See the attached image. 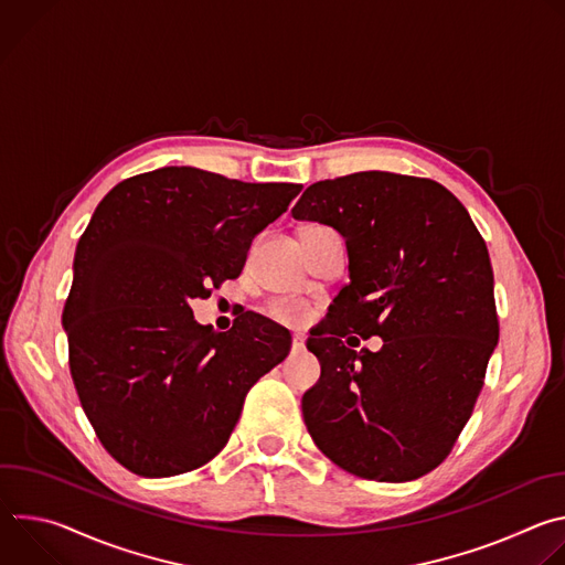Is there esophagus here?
<instances>
[{
	"mask_svg": "<svg viewBox=\"0 0 565 565\" xmlns=\"http://www.w3.org/2000/svg\"><path fill=\"white\" fill-rule=\"evenodd\" d=\"M303 335L301 333H297V335H292V351L297 353V351H303Z\"/></svg>",
	"mask_w": 565,
	"mask_h": 565,
	"instance_id": "esophagus-1",
	"label": "esophagus"
}]
</instances>
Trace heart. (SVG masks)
<instances>
[{"mask_svg": "<svg viewBox=\"0 0 565 565\" xmlns=\"http://www.w3.org/2000/svg\"><path fill=\"white\" fill-rule=\"evenodd\" d=\"M310 227H319V225H310ZM270 312L275 319H279V321H284V324H290V327H301L310 319L308 306H303L299 301H277V303H273Z\"/></svg>", "mask_w": 565, "mask_h": 565, "instance_id": "1", "label": "heart"}]
</instances>
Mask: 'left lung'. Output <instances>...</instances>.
<instances>
[{"label": "left lung", "mask_w": 565, "mask_h": 565, "mask_svg": "<svg viewBox=\"0 0 565 565\" xmlns=\"http://www.w3.org/2000/svg\"><path fill=\"white\" fill-rule=\"evenodd\" d=\"M292 216L344 236L351 277L306 342L321 364L306 429L360 478H420L449 456L499 342L486 241L447 188L391 172L312 183ZM353 332L383 349L349 350Z\"/></svg>", "instance_id": "1"}]
</instances>
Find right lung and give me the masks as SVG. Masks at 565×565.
<instances>
[{"label": "right lung", "mask_w": 565, "mask_h": 565, "mask_svg": "<svg viewBox=\"0 0 565 565\" xmlns=\"http://www.w3.org/2000/svg\"><path fill=\"white\" fill-rule=\"evenodd\" d=\"M301 192L196 168L118 183L73 259L62 312L71 377L103 447L129 471L166 478L212 460L250 386L290 351V333L246 310L227 333L190 301L236 279L253 238Z\"/></svg>", "instance_id": "obj_1"}]
</instances>
